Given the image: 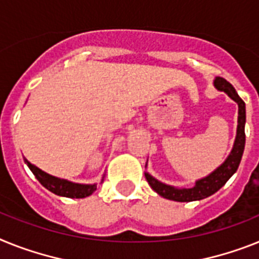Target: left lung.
I'll return each instance as SVG.
<instances>
[{"label":"left lung","instance_id":"1","mask_svg":"<svg viewBox=\"0 0 259 259\" xmlns=\"http://www.w3.org/2000/svg\"><path fill=\"white\" fill-rule=\"evenodd\" d=\"M213 85L216 89L225 92L230 99L238 104V125H237V136L234 141L233 149L230 151L225 162L220 167H217L216 170L208 177L203 179L196 180V183L192 188H177V187L164 184L155 178L151 177L149 172H145L146 180L149 182L150 187L155 191L158 195H160L164 199L174 200V201H195V200H201L205 197L213 195L214 192L220 190L224 184L227 183L229 178L237 171L240 166L241 158L244 154L245 149V122H246V110H245V103L242 101L238 93L233 85L228 82L223 77H216L213 81Z\"/></svg>","mask_w":259,"mask_h":259}]
</instances>
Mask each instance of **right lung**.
Segmentation results:
<instances>
[{
    "label": "right lung",
    "instance_id": "1",
    "mask_svg": "<svg viewBox=\"0 0 259 259\" xmlns=\"http://www.w3.org/2000/svg\"><path fill=\"white\" fill-rule=\"evenodd\" d=\"M25 162L27 163V166L31 170V172L35 175L36 179L39 180V183L46 187L49 191H51L52 193L59 195V196L71 197V199H82V197L92 195L97 188L96 184L72 183L69 180L52 177L50 174L45 172L36 166L31 164L27 159H25Z\"/></svg>",
    "mask_w": 259,
    "mask_h": 259
}]
</instances>
